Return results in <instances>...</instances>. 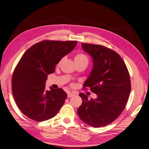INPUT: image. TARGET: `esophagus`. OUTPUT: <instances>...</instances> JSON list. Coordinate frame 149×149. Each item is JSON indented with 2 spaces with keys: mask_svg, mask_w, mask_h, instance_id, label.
<instances>
[{
  "mask_svg": "<svg viewBox=\"0 0 149 149\" xmlns=\"http://www.w3.org/2000/svg\"><path fill=\"white\" fill-rule=\"evenodd\" d=\"M73 95H74V93H72L71 92H68V98H70V97H72Z\"/></svg>",
  "mask_w": 149,
  "mask_h": 149,
  "instance_id": "esophagus-1",
  "label": "esophagus"
}]
</instances>
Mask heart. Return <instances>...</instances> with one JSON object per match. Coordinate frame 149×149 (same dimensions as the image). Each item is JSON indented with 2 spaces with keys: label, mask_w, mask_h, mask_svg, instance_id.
Returning a JSON list of instances; mask_svg holds the SVG:
<instances>
[{
  "label": "heart",
  "mask_w": 149,
  "mask_h": 149,
  "mask_svg": "<svg viewBox=\"0 0 149 149\" xmlns=\"http://www.w3.org/2000/svg\"><path fill=\"white\" fill-rule=\"evenodd\" d=\"M74 62H79V61H86V62H88V59L84 54H78L74 56Z\"/></svg>",
  "instance_id": "1"
}]
</instances>
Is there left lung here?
Returning <instances> with one entry per match:
<instances>
[{
	"instance_id": "obj_1",
	"label": "left lung",
	"mask_w": 149,
	"mask_h": 149,
	"mask_svg": "<svg viewBox=\"0 0 149 149\" xmlns=\"http://www.w3.org/2000/svg\"><path fill=\"white\" fill-rule=\"evenodd\" d=\"M81 47L93 60L92 70L83 86L89 87L97 98L88 99L79 93L83 102L77 112L88 125L104 126L124 110L131 92L130 74L122 58L113 50L89 43H81Z\"/></svg>"
}]
</instances>
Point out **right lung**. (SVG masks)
Masks as SVG:
<instances>
[{"label": "right lung", "instance_id": "obj_1", "mask_svg": "<svg viewBox=\"0 0 149 149\" xmlns=\"http://www.w3.org/2000/svg\"><path fill=\"white\" fill-rule=\"evenodd\" d=\"M77 41L38 42L29 48L21 58L12 78L14 99L21 111L36 121L55 116L64 104L67 94L63 89H45L48 75L70 53Z\"/></svg>", "mask_w": 149, "mask_h": 149}]
</instances>
